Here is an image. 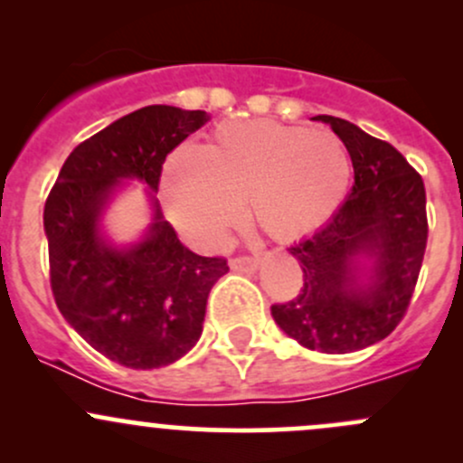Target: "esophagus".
Listing matches in <instances>:
<instances>
[{
	"instance_id": "34e87169",
	"label": "esophagus",
	"mask_w": 463,
	"mask_h": 463,
	"mask_svg": "<svg viewBox=\"0 0 463 463\" xmlns=\"http://www.w3.org/2000/svg\"><path fill=\"white\" fill-rule=\"evenodd\" d=\"M260 260L253 258V255H240V258L231 260V269L232 270H244V273H253L258 270Z\"/></svg>"
}]
</instances>
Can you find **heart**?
I'll use <instances>...</instances> for the list:
<instances>
[{
  "mask_svg": "<svg viewBox=\"0 0 463 463\" xmlns=\"http://www.w3.org/2000/svg\"><path fill=\"white\" fill-rule=\"evenodd\" d=\"M352 179L347 147L329 129L273 120L226 123L205 149L184 145L163 170L170 222L194 244L217 249L249 203L275 240H296L338 210Z\"/></svg>",
  "mask_w": 463,
  "mask_h": 463,
  "instance_id": "obj_1",
  "label": "heart"
}]
</instances>
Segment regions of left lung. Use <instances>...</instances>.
Returning <instances> with one entry per match:
<instances>
[{
  "instance_id": "obj_1",
  "label": "left lung",
  "mask_w": 463,
  "mask_h": 463,
  "mask_svg": "<svg viewBox=\"0 0 463 463\" xmlns=\"http://www.w3.org/2000/svg\"><path fill=\"white\" fill-rule=\"evenodd\" d=\"M354 188L334 217L288 253L300 261L302 288L270 314L302 347L347 354L387 338L403 320L428 244L423 179L399 149L335 116ZM373 261L365 274L360 258Z\"/></svg>"
}]
</instances>
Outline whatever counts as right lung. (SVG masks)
<instances>
[{
  "instance_id": "add662e5",
  "label": "right lung",
  "mask_w": 463,
  "mask_h": 463,
  "mask_svg": "<svg viewBox=\"0 0 463 463\" xmlns=\"http://www.w3.org/2000/svg\"><path fill=\"white\" fill-rule=\"evenodd\" d=\"M208 120L170 105L123 116L69 154L44 203L60 314L96 352L132 370L170 365L197 345L208 293L228 264L185 249L154 197L143 240L116 249L100 235L102 208L123 179L156 193L167 154Z\"/></svg>"
}]
</instances>
